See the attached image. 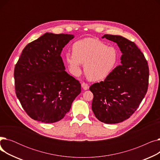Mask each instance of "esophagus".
<instances>
[{"mask_svg": "<svg viewBox=\"0 0 160 160\" xmlns=\"http://www.w3.org/2000/svg\"><path fill=\"white\" fill-rule=\"evenodd\" d=\"M82 87L84 90H87V89H89V86H88V83H86V82H83L82 83Z\"/></svg>", "mask_w": 160, "mask_h": 160, "instance_id": "34e87169", "label": "esophagus"}]
</instances>
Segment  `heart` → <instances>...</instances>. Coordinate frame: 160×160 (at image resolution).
Instances as JSON below:
<instances>
[{
  "mask_svg": "<svg viewBox=\"0 0 160 160\" xmlns=\"http://www.w3.org/2000/svg\"><path fill=\"white\" fill-rule=\"evenodd\" d=\"M66 60L75 75L81 72V64L88 78L93 81L107 78L113 71L119 61L115 48L108 47L103 42L91 38L79 40L73 44L72 54L67 53Z\"/></svg>",
  "mask_w": 160,
  "mask_h": 160,
  "instance_id": "1",
  "label": "heart"
}]
</instances>
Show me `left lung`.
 <instances>
[{"mask_svg": "<svg viewBox=\"0 0 160 160\" xmlns=\"http://www.w3.org/2000/svg\"><path fill=\"white\" fill-rule=\"evenodd\" d=\"M118 45L122 53L121 64L89 90L93 94L92 110L95 117L106 124L119 123L136 111L148 86L149 69L144 54L133 42L121 36L105 34Z\"/></svg>", "mask_w": 160, "mask_h": 160, "instance_id": "1", "label": "left lung"}]
</instances>
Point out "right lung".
I'll list each match as a JSON object with an SVG mask.
<instances>
[{"label":"right lung","mask_w":160,"mask_h":160,"mask_svg":"<svg viewBox=\"0 0 160 160\" xmlns=\"http://www.w3.org/2000/svg\"><path fill=\"white\" fill-rule=\"evenodd\" d=\"M73 38L71 34L45 33L22 50L14 69L15 93L33 120L59 121L80 93V83L65 71L60 56Z\"/></svg>","instance_id":"obj_1"}]
</instances>
